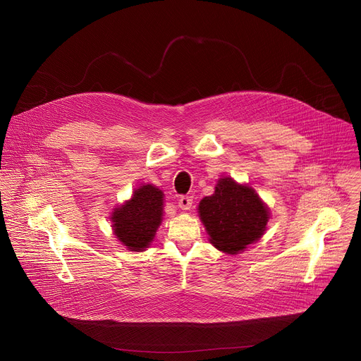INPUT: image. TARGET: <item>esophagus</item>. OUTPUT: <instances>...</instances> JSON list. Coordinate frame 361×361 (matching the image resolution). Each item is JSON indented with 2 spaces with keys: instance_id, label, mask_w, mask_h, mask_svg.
Listing matches in <instances>:
<instances>
[{
  "instance_id": "obj_1",
  "label": "esophagus",
  "mask_w": 361,
  "mask_h": 361,
  "mask_svg": "<svg viewBox=\"0 0 361 361\" xmlns=\"http://www.w3.org/2000/svg\"><path fill=\"white\" fill-rule=\"evenodd\" d=\"M191 205H192V197H190V195H183V197H180V200H178V207H180L181 210H190Z\"/></svg>"
}]
</instances>
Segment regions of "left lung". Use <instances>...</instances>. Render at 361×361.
I'll return each mask as SVG.
<instances>
[{
  "label": "left lung",
  "instance_id": "1",
  "mask_svg": "<svg viewBox=\"0 0 361 361\" xmlns=\"http://www.w3.org/2000/svg\"><path fill=\"white\" fill-rule=\"evenodd\" d=\"M198 216L210 243L233 255L263 237L270 210L252 187L221 177L214 194L200 201Z\"/></svg>",
  "mask_w": 361,
  "mask_h": 361
}]
</instances>
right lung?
I'll use <instances>...</instances> for the list:
<instances>
[{
  "mask_svg": "<svg viewBox=\"0 0 361 361\" xmlns=\"http://www.w3.org/2000/svg\"><path fill=\"white\" fill-rule=\"evenodd\" d=\"M163 212L164 192L152 184H141L111 213L113 233L130 251H144L156 237Z\"/></svg>",
  "mask_w": 361,
  "mask_h": 361,
  "instance_id": "1",
  "label": "right lung"
}]
</instances>
